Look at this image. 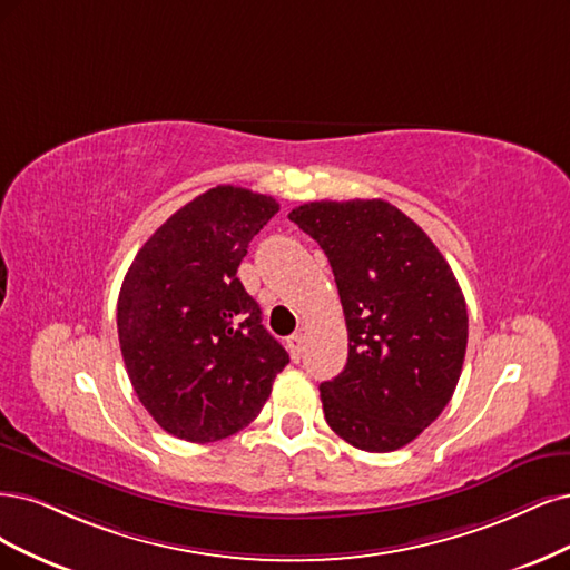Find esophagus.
Returning a JSON list of instances; mask_svg holds the SVG:
<instances>
[{"label":"esophagus","mask_w":570,"mask_h":570,"mask_svg":"<svg viewBox=\"0 0 570 570\" xmlns=\"http://www.w3.org/2000/svg\"><path fill=\"white\" fill-rule=\"evenodd\" d=\"M303 343H305V336H303V332H296V334H293V336H288V338H286L288 353H291V357H293V360H298V357H301V353H303Z\"/></svg>","instance_id":"1"}]
</instances>
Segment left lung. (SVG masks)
Here are the masks:
<instances>
[{"mask_svg": "<svg viewBox=\"0 0 570 570\" xmlns=\"http://www.w3.org/2000/svg\"><path fill=\"white\" fill-rule=\"evenodd\" d=\"M288 219L328 258L347 326L343 372L320 385L326 424L357 450L405 448L462 374V288L426 232L389 200H312Z\"/></svg>", "mask_w": 570, "mask_h": 570, "instance_id": "8db88e82", "label": "left lung"}]
</instances>
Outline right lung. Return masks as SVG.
<instances>
[{
  "mask_svg": "<svg viewBox=\"0 0 570 570\" xmlns=\"http://www.w3.org/2000/svg\"><path fill=\"white\" fill-rule=\"evenodd\" d=\"M279 204L219 185L154 232L118 296L132 389L156 424L189 443L234 435L261 414L288 364L236 269Z\"/></svg>",
  "mask_w": 570,
  "mask_h": 570,
  "instance_id": "obj_1",
  "label": "right lung"
}]
</instances>
